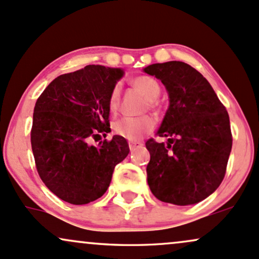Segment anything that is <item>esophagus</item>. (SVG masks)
I'll return each instance as SVG.
<instances>
[{"label":"esophagus","instance_id":"esophagus-1","mask_svg":"<svg viewBox=\"0 0 259 259\" xmlns=\"http://www.w3.org/2000/svg\"><path fill=\"white\" fill-rule=\"evenodd\" d=\"M128 145H130L131 150H133V149H136V148H141L143 145V143H141V142H130Z\"/></svg>","mask_w":259,"mask_h":259}]
</instances>
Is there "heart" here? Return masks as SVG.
Listing matches in <instances>:
<instances>
[{"label":"heart","instance_id":"b5f03b06","mask_svg":"<svg viewBox=\"0 0 259 259\" xmlns=\"http://www.w3.org/2000/svg\"><path fill=\"white\" fill-rule=\"evenodd\" d=\"M132 84L147 97L148 104L150 108L156 106V99L159 98L161 88L155 78L147 75L137 76L132 80ZM120 84H115L112 87L110 96H109V109L111 111L117 110L118 104H120ZM155 124H156V121L151 115H144V116L139 117H122L115 121L112 130H114L115 135L122 137L127 141H139L154 130Z\"/></svg>","mask_w":259,"mask_h":259}]
</instances>
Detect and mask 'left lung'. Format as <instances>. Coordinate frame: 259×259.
<instances>
[{
  "label": "left lung",
  "instance_id": "1",
  "mask_svg": "<svg viewBox=\"0 0 259 259\" xmlns=\"http://www.w3.org/2000/svg\"><path fill=\"white\" fill-rule=\"evenodd\" d=\"M165 84L169 106L150 138L147 166L151 193L162 202L194 205L211 195L226 176L233 137L229 115L213 88L189 64L167 62L144 69Z\"/></svg>",
  "mask_w": 259,
  "mask_h": 259
}]
</instances>
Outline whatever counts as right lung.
<instances>
[{
    "instance_id": "obj_1",
    "label": "right lung",
    "mask_w": 259,
    "mask_h": 259,
    "mask_svg": "<svg viewBox=\"0 0 259 259\" xmlns=\"http://www.w3.org/2000/svg\"><path fill=\"white\" fill-rule=\"evenodd\" d=\"M121 69L87 65L58 76L33 109L31 148L39 178L54 195L86 205L104 195L112 172L130 153L127 141L90 142L110 132L109 96Z\"/></svg>"
}]
</instances>
